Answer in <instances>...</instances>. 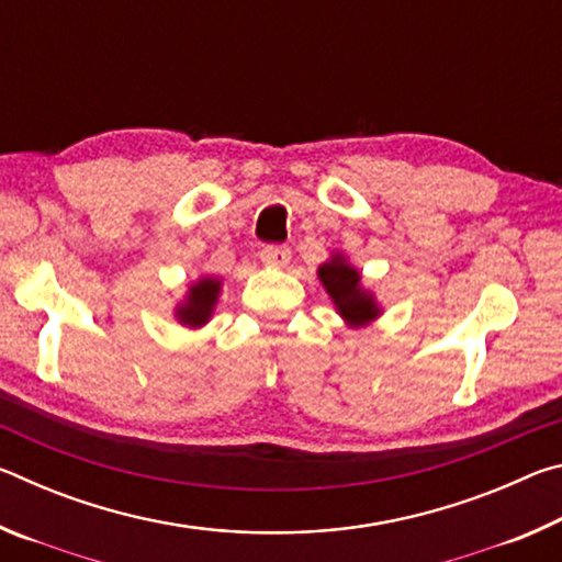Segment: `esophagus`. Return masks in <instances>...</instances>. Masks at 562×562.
<instances>
[{
	"instance_id": "obj_1",
	"label": "esophagus",
	"mask_w": 562,
	"mask_h": 562,
	"mask_svg": "<svg viewBox=\"0 0 562 562\" xmlns=\"http://www.w3.org/2000/svg\"><path fill=\"white\" fill-rule=\"evenodd\" d=\"M260 258L265 265H272V268H284L292 258V250L288 245H268L260 252Z\"/></svg>"
}]
</instances>
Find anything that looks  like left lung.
<instances>
[{
	"label": "left lung",
	"mask_w": 562,
	"mask_h": 562,
	"mask_svg": "<svg viewBox=\"0 0 562 562\" xmlns=\"http://www.w3.org/2000/svg\"><path fill=\"white\" fill-rule=\"evenodd\" d=\"M317 274L322 284H325V290L329 292L331 302L337 304L341 319H347L351 327H361L379 317L374 297L361 288L359 272L341 255H335L325 265H319Z\"/></svg>",
	"instance_id": "obj_1"
}]
</instances>
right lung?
Listing matches in <instances>:
<instances>
[{"instance_id": "right-lung-1", "label": "right lung", "mask_w": 562, "mask_h": 562, "mask_svg": "<svg viewBox=\"0 0 562 562\" xmlns=\"http://www.w3.org/2000/svg\"><path fill=\"white\" fill-rule=\"evenodd\" d=\"M221 294V280L203 278L190 288L186 302L178 307V319L188 327H203L213 315V307Z\"/></svg>"}]
</instances>
